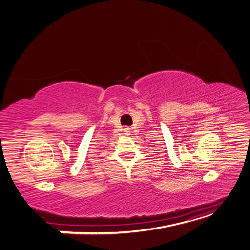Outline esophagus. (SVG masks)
Instances as JSON below:
<instances>
[{
  "instance_id": "obj_1",
  "label": "esophagus",
  "mask_w": 250,
  "mask_h": 250,
  "mask_svg": "<svg viewBox=\"0 0 250 250\" xmlns=\"http://www.w3.org/2000/svg\"><path fill=\"white\" fill-rule=\"evenodd\" d=\"M124 131H125V135H129L130 132H131V129H130V128H125Z\"/></svg>"
}]
</instances>
